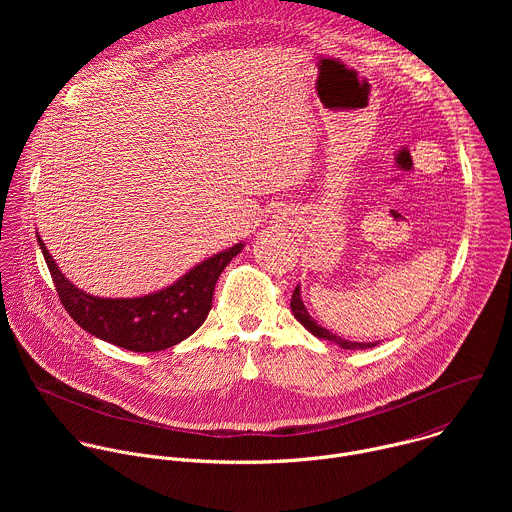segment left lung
I'll return each mask as SVG.
<instances>
[{
    "label": "left lung",
    "instance_id": "8db88e82",
    "mask_svg": "<svg viewBox=\"0 0 512 512\" xmlns=\"http://www.w3.org/2000/svg\"><path fill=\"white\" fill-rule=\"evenodd\" d=\"M291 312H294V316L298 318V322H300L306 330H310L314 336L324 338V340H330V342L338 344L340 348H346V350H354V348H356V350H358V348H373V346H377V342H350V340H344V338L332 334L330 330L322 328V326L308 314V310H306V306H304V302H302V298H300V287H296V289H294V296H291Z\"/></svg>",
    "mask_w": 512,
    "mask_h": 512
}]
</instances>
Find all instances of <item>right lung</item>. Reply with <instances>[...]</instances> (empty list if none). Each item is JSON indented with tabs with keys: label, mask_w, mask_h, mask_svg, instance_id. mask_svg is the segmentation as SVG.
<instances>
[{
	"label": "right lung",
	"mask_w": 512,
	"mask_h": 512,
	"mask_svg": "<svg viewBox=\"0 0 512 512\" xmlns=\"http://www.w3.org/2000/svg\"><path fill=\"white\" fill-rule=\"evenodd\" d=\"M38 245L52 275L60 304L83 330L133 352H156L194 334L212 308L218 275L237 257L243 243L212 255L174 285L143 298H97L72 285L56 267L40 235Z\"/></svg>",
	"instance_id": "right-lung-1"
}]
</instances>
